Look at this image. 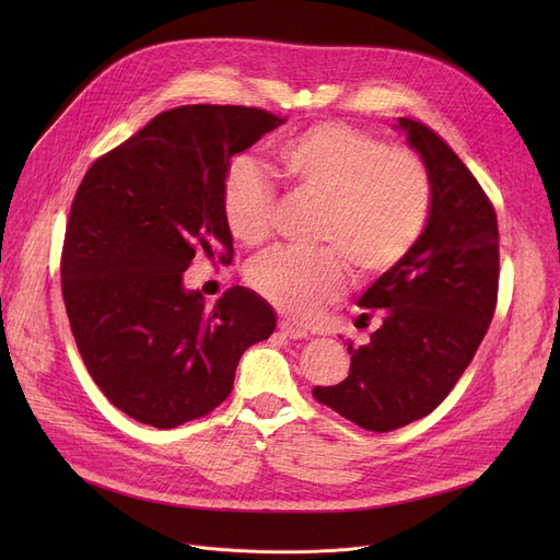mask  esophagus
<instances>
[{
	"mask_svg": "<svg viewBox=\"0 0 560 560\" xmlns=\"http://www.w3.org/2000/svg\"><path fill=\"white\" fill-rule=\"evenodd\" d=\"M279 331H281L285 338H290V340H302V338H308V331H306L304 327L292 325V322H288V319H281V322H279Z\"/></svg>",
	"mask_w": 560,
	"mask_h": 560,
	"instance_id": "1",
	"label": "esophagus"
}]
</instances>
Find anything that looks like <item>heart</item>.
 Wrapping results in <instances>:
<instances>
[{
    "label": "heart",
    "instance_id": "heart-1",
    "mask_svg": "<svg viewBox=\"0 0 560 560\" xmlns=\"http://www.w3.org/2000/svg\"><path fill=\"white\" fill-rule=\"evenodd\" d=\"M277 165L288 186L322 201L311 254L272 252L247 268V283L275 308L306 319L334 302L347 281L390 272L420 241L431 213V176L410 152L340 122L313 125L283 140ZM220 209L235 241L270 235L275 190L258 165L235 159L222 179Z\"/></svg>",
    "mask_w": 560,
    "mask_h": 560
}]
</instances>
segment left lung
Segmentation results:
<instances>
[{
    "instance_id": "left-lung-1",
    "label": "left lung",
    "mask_w": 560,
    "mask_h": 560,
    "mask_svg": "<svg viewBox=\"0 0 560 560\" xmlns=\"http://www.w3.org/2000/svg\"><path fill=\"white\" fill-rule=\"evenodd\" d=\"M399 131L431 176V213L410 254L359 300V319L378 317L361 347L349 345V374L313 397L368 431L416 422L443 401L475 359L492 322L499 285L497 215L475 174L418 120Z\"/></svg>"
}]
</instances>
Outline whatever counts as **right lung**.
<instances>
[{
  "mask_svg": "<svg viewBox=\"0 0 560 560\" xmlns=\"http://www.w3.org/2000/svg\"><path fill=\"white\" fill-rule=\"evenodd\" d=\"M281 125L262 108L179 106L83 176L63 243L66 311L88 372L136 422L172 429L211 413L245 349L277 327L254 290L233 285L209 308L184 272L199 252L231 260L224 172Z\"/></svg>",
  "mask_w": 560,
  "mask_h": 560,
  "instance_id": "right-lung-1",
  "label": "right lung"
}]
</instances>
